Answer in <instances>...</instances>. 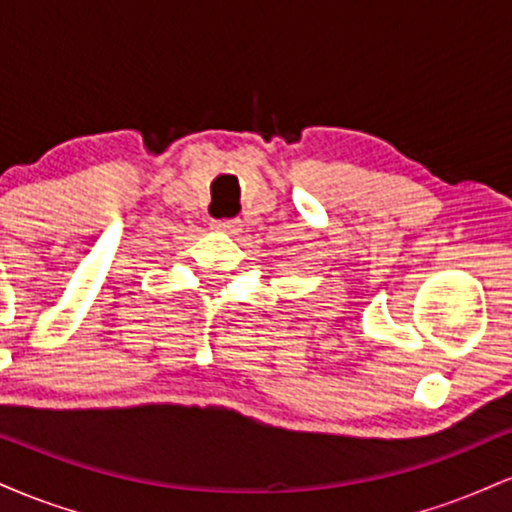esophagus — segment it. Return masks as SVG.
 <instances>
[{
  "mask_svg": "<svg viewBox=\"0 0 512 512\" xmlns=\"http://www.w3.org/2000/svg\"><path fill=\"white\" fill-rule=\"evenodd\" d=\"M236 226H238L236 219H214L211 221V228H214V231H233Z\"/></svg>",
  "mask_w": 512,
  "mask_h": 512,
  "instance_id": "1",
  "label": "esophagus"
}]
</instances>
